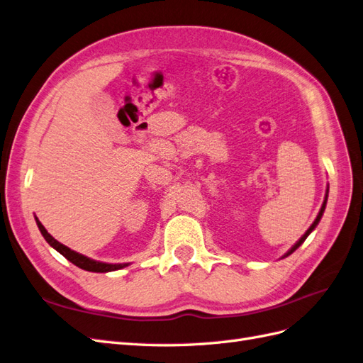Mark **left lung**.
I'll return each mask as SVG.
<instances>
[{
  "label": "left lung",
  "instance_id": "left-lung-1",
  "mask_svg": "<svg viewBox=\"0 0 363 363\" xmlns=\"http://www.w3.org/2000/svg\"><path fill=\"white\" fill-rule=\"evenodd\" d=\"M327 198H328V190H327V194H325V199H324V203H323V206H320V210H319V214L316 216V219H315V222L312 223V226H310V228H308V230L306 231V234H304V235L301 237V239H299V240H298V242H296V243H295V245L292 246V250H291V251H289V252H287V254H286L284 257H287V255H291V254H292L294 251H296V250H298V247H299V246H301V245L304 243V240L307 239V237H308V234H310V233H312V231L315 230V228H316V225H318V223H319V220H320V217H323V214H324V210H325V203H327Z\"/></svg>",
  "mask_w": 363,
  "mask_h": 363
}]
</instances>
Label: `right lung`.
Wrapping results in <instances>:
<instances>
[{
	"mask_svg": "<svg viewBox=\"0 0 363 363\" xmlns=\"http://www.w3.org/2000/svg\"><path fill=\"white\" fill-rule=\"evenodd\" d=\"M36 223H38V228H39L40 234L44 235V239L48 242V245L53 246L57 252H60L62 255L67 258V260H69L72 264H76L80 269H85V271H89V272H111V271H118V269L128 266L126 263H123V264H109V263H100V262H96V260H91V258L69 250V247H67L65 245L59 243L55 239V237H51L47 233L44 225L38 220V217H36Z\"/></svg>",
	"mask_w": 363,
	"mask_h": 363,
	"instance_id": "obj_1",
	"label": "right lung"
}]
</instances>
